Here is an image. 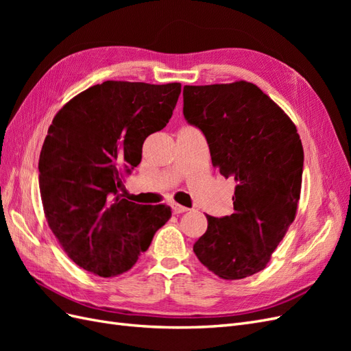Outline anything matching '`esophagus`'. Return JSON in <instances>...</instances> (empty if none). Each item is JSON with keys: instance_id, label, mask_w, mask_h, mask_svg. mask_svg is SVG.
<instances>
[{"instance_id": "obj_1", "label": "esophagus", "mask_w": 351, "mask_h": 351, "mask_svg": "<svg viewBox=\"0 0 351 351\" xmlns=\"http://www.w3.org/2000/svg\"><path fill=\"white\" fill-rule=\"evenodd\" d=\"M171 208H173L174 214H184V212L189 210V208H186V206H183V205H178V204H173Z\"/></svg>"}]
</instances>
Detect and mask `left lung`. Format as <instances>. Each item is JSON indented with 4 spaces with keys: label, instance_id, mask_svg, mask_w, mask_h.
<instances>
[{
    "label": "left lung",
    "instance_id": "obj_1",
    "mask_svg": "<svg viewBox=\"0 0 351 351\" xmlns=\"http://www.w3.org/2000/svg\"><path fill=\"white\" fill-rule=\"evenodd\" d=\"M183 114L205 134L212 165L234 177V214L206 215L193 246L222 280L262 271L295 218L303 146L291 119L256 84L234 82L184 86Z\"/></svg>",
    "mask_w": 351,
    "mask_h": 351
}]
</instances>
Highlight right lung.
Here are the masks:
<instances>
[{
	"label": "right lung",
	"instance_id": "right-lung-1",
	"mask_svg": "<svg viewBox=\"0 0 351 351\" xmlns=\"http://www.w3.org/2000/svg\"><path fill=\"white\" fill-rule=\"evenodd\" d=\"M182 84L107 80L80 92L52 120L39 156L45 218L69 258L117 277L147 250L171 217L165 205L121 199L142 145L173 115Z\"/></svg>",
	"mask_w": 351,
	"mask_h": 351
}]
</instances>
